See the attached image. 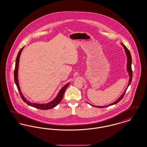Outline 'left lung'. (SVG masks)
I'll return each instance as SVG.
<instances>
[{
  "label": "left lung",
  "mask_w": 147,
  "mask_h": 147,
  "mask_svg": "<svg viewBox=\"0 0 147 147\" xmlns=\"http://www.w3.org/2000/svg\"><path fill=\"white\" fill-rule=\"evenodd\" d=\"M121 45H122V46L123 47V48L125 49V52H126V55H127V70L128 71V73H129V83L127 85V88H126V90H125V91L123 92V94L121 95V96L116 100L115 101V102H113L112 104H109L107 106H94V105H91L90 104H89V102H88L89 104L94 106V107H96L98 108H103V107H106L107 106H111V105H115L117 103H118L119 101L120 100H121L122 99V98H123L125 93H126V90L128 88V87L129 86V85L131 84V82H132V57H131V53L129 52V51L128 49L126 47V46L123 44V43H121Z\"/></svg>",
  "instance_id": "1"
}]
</instances>
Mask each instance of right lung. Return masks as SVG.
Here are the masks:
<instances>
[{
  "instance_id": "obj_1",
  "label": "right lung",
  "mask_w": 147,
  "mask_h": 147,
  "mask_svg": "<svg viewBox=\"0 0 147 147\" xmlns=\"http://www.w3.org/2000/svg\"><path fill=\"white\" fill-rule=\"evenodd\" d=\"M24 47H23L21 49L19 52L18 53V55L16 57V63H15V70H14V80H15V83L16 85V86L18 88V89L19 90V92L20 94L21 98L22 100L26 102L28 105L32 106V107H34L36 109H41V110H49L51 109L53 107H55L57 105H58L62 100L63 97V95L64 93V91L65 90V89H67V88L68 87V86L69 85L70 83H68L66 84L65 85H64L63 88L61 89V90L58 92L57 96H56V98L53 100L52 101H51V102H49L47 104H37V103H32L30 101H28L26 98H25L22 94L21 93V90L20 89V86H19V81H18V69H19V59H20V56L21 55V52L22 51V49H24Z\"/></svg>"
}]
</instances>
